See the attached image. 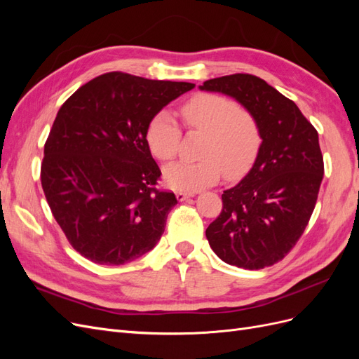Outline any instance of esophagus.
<instances>
[{
    "label": "esophagus",
    "mask_w": 359,
    "mask_h": 359,
    "mask_svg": "<svg viewBox=\"0 0 359 359\" xmlns=\"http://www.w3.org/2000/svg\"><path fill=\"white\" fill-rule=\"evenodd\" d=\"M175 196H177V199L180 201V202H182V201H186V199H189V198H191L193 196V193H186V191H177L175 193Z\"/></svg>",
    "instance_id": "34e87169"
}]
</instances>
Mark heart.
<instances>
[{
	"instance_id": "1",
	"label": "heart",
	"mask_w": 359,
	"mask_h": 359,
	"mask_svg": "<svg viewBox=\"0 0 359 359\" xmlns=\"http://www.w3.org/2000/svg\"><path fill=\"white\" fill-rule=\"evenodd\" d=\"M181 115L189 128L206 133L199 161H177L163 170L169 187L196 191L215 184L223 175L235 180L252 168L262 136L252 114L240 109L224 95L201 93L181 106ZM147 144L160 161L177 156L181 128L168 111L157 112L147 127Z\"/></svg>"
}]
</instances>
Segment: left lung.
Masks as SVG:
<instances>
[{
    "label": "left lung",
    "mask_w": 359,
    "mask_h": 359,
    "mask_svg": "<svg viewBox=\"0 0 359 359\" xmlns=\"http://www.w3.org/2000/svg\"><path fill=\"white\" fill-rule=\"evenodd\" d=\"M199 88L233 97L253 115L262 136L253 168L223 191V210L206 227V240L229 265H274L295 247L318 201L323 157L316 128L295 103L257 76H222Z\"/></svg>",
    "instance_id": "8db88e82"
}]
</instances>
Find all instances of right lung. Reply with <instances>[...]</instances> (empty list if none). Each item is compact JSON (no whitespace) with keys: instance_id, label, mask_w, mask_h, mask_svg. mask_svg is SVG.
I'll return each instance as SVG.
<instances>
[{"instance_id":"right-lung-1","label":"right lung","mask_w":359,"mask_h":359,"mask_svg":"<svg viewBox=\"0 0 359 359\" xmlns=\"http://www.w3.org/2000/svg\"><path fill=\"white\" fill-rule=\"evenodd\" d=\"M194 83L121 72L99 76L64 102L45 144L41 187L72 247L100 265H124L165 232L172 191L147 144L157 112Z\"/></svg>"}]
</instances>
